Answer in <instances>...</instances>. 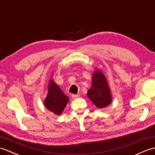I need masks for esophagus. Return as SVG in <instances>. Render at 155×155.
<instances>
[{"label": "esophagus", "mask_w": 155, "mask_h": 155, "mask_svg": "<svg viewBox=\"0 0 155 155\" xmlns=\"http://www.w3.org/2000/svg\"><path fill=\"white\" fill-rule=\"evenodd\" d=\"M71 97H72V99H77V98H78V97H80V95H71Z\"/></svg>", "instance_id": "34e87169"}]
</instances>
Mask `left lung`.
Masks as SVG:
<instances>
[{"instance_id": "1", "label": "left lung", "mask_w": 155, "mask_h": 155, "mask_svg": "<svg viewBox=\"0 0 155 155\" xmlns=\"http://www.w3.org/2000/svg\"><path fill=\"white\" fill-rule=\"evenodd\" d=\"M87 96L99 108L107 107L112 102V95L107 79L99 70H95L92 75V86L87 91Z\"/></svg>"}]
</instances>
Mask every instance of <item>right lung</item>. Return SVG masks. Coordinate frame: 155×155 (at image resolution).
<instances>
[{"mask_svg":"<svg viewBox=\"0 0 155 155\" xmlns=\"http://www.w3.org/2000/svg\"><path fill=\"white\" fill-rule=\"evenodd\" d=\"M70 99L68 97L56 83L50 80L48 94L44 101V105L48 110L56 115L62 114Z\"/></svg>","mask_w":155,"mask_h":155,"instance_id":"1","label":"right lung"}]
</instances>
